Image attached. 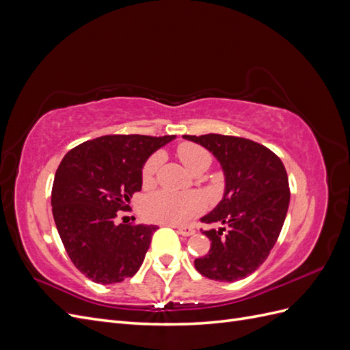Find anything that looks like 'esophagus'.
Masks as SVG:
<instances>
[{"instance_id": "obj_1", "label": "esophagus", "mask_w": 350, "mask_h": 350, "mask_svg": "<svg viewBox=\"0 0 350 350\" xmlns=\"http://www.w3.org/2000/svg\"><path fill=\"white\" fill-rule=\"evenodd\" d=\"M176 229L183 237H191V235H194V232H196L194 228H191V226H178Z\"/></svg>"}]
</instances>
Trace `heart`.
<instances>
[{"instance_id":"1","label":"heart","mask_w":350,"mask_h":350,"mask_svg":"<svg viewBox=\"0 0 350 350\" xmlns=\"http://www.w3.org/2000/svg\"><path fill=\"white\" fill-rule=\"evenodd\" d=\"M178 156L193 174L204 172L211 165V154L206 147L196 143H181L178 146ZM163 162L161 152L153 153L142 169L144 185L154 183L156 174ZM204 210V200L198 194H179L161 189L147 196L143 203V211L147 219L165 225H185Z\"/></svg>"}]
</instances>
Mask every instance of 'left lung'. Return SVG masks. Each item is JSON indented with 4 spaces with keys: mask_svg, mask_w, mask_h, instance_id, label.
Returning a JSON list of instances; mask_svg holds the SVG:
<instances>
[{
    "mask_svg": "<svg viewBox=\"0 0 350 350\" xmlns=\"http://www.w3.org/2000/svg\"><path fill=\"white\" fill-rule=\"evenodd\" d=\"M215 154L225 174L220 203L201 217L220 229L203 230L211 247L194 266L204 278L235 282L266 261L288 213L291 191L286 169L266 146L221 134L184 135Z\"/></svg>",
    "mask_w": 350,
    "mask_h": 350,
    "instance_id": "1",
    "label": "left lung"
}]
</instances>
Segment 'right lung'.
I'll use <instances>...</instances> for the list:
<instances>
[{"instance_id":"add662e5","label":"right lung","mask_w":350,"mask_h":350,"mask_svg":"<svg viewBox=\"0 0 350 350\" xmlns=\"http://www.w3.org/2000/svg\"><path fill=\"white\" fill-rule=\"evenodd\" d=\"M175 135H102L71 149L52 185L51 204L64 248L84 276L111 284L133 278L149 250L154 225H116V213L142 189V169Z\"/></svg>"}]
</instances>
